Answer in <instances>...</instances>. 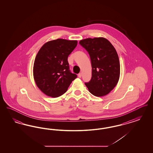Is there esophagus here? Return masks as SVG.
Segmentation results:
<instances>
[{"label": "esophagus", "instance_id": "obj_1", "mask_svg": "<svg viewBox=\"0 0 153 153\" xmlns=\"http://www.w3.org/2000/svg\"><path fill=\"white\" fill-rule=\"evenodd\" d=\"M78 76H79V78H81V76H82V74L81 73H79V74H78Z\"/></svg>", "mask_w": 153, "mask_h": 153}]
</instances>
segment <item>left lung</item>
<instances>
[{"label": "left lung", "mask_w": 153, "mask_h": 153, "mask_svg": "<svg viewBox=\"0 0 153 153\" xmlns=\"http://www.w3.org/2000/svg\"><path fill=\"white\" fill-rule=\"evenodd\" d=\"M88 52L92 65V77L85 84L90 93L103 96L115 87L120 76V62L117 51L107 39L99 37L81 40Z\"/></svg>", "instance_id": "1"}]
</instances>
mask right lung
<instances>
[{"instance_id":"add662e5","label":"right lung","mask_w":153,"mask_h":153,"mask_svg":"<svg viewBox=\"0 0 153 153\" xmlns=\"http://www.w3.org/2000/svg\"><path fill=\"white\" fill-rule=\"evenodd\" d=\"M77 45L76 40L57 39L45 43L38 52L33 76L37 87L45 95L51 97L63 95L77 78L69 70L68 61Z\"/></svg>"}]
</instances>
